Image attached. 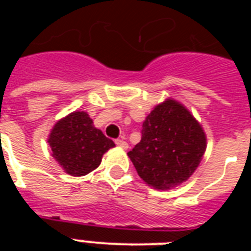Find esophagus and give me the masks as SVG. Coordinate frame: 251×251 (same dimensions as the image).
Wrapping results in <instances>:
<instances>
[{"label":"esophagus","instance_id":"esophagus-1","mask_svg":"<svg viewBox=\"0 0 251 251\" xmlns=\"http://www.w3.org/2000/svg\"><path fill=\"white\" fill-rule=\"evenodd\" d=\"M115 145L119 146L123 150H127L128 148V143L126 141H123V139H115Z\"/></svg>","mask_w":251,"mask_h":251}]
</instances>
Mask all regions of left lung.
Masks as SVG:
<instances>
[{"label":"left lung","mask_w":251,"mask_h":251,"mask_svg":"<svg viewBox=\"0 0 251 251\" xmlns=\"http://www.w3.org/2000/svg\"><path fill=\"white\" fill-rule=\"evenodd\" d=\"M206 147L200 122L182 103L167 98L146 117L141 142L128 157L148 186L171 190L194 175Z\"/></svg>","instance_id":"left-lung-1"}]
</instances>
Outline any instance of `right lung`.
Segmentation results:
<instances>
[{
    "label": "right lung",
    "instance_id": "add662e5",
    "mask_svg": "<svg viewBox=\"0 0 251 251\" xmlns=\"http://www.w3.org/2000/svg\"><path fill=\"white\" fill-rule=\"evenodd\" d=\"M48 143L51 156L70 176H85L100 165L103 154L115 147L100 129L94 127L86 112L70 113L54 124Z\"/></svg>",
    "mask_w": 251,
    "mask_h": 251
}]
</instances>
